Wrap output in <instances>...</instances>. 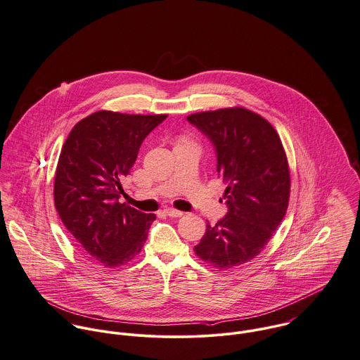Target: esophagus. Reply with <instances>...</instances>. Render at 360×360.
Returning <instances> with one entry per match:
<instances>
[{
	"mask_svg": "<svg viewBox=\"0 0 360 360\" xmlns=\"http://www.w3.org/2000/svg\"><path fill=\"white\" fill-rule=\"evenodd\" d=\"M165 214L169 217H181L184 213L179 210H175V209H165Z\"/></svg>",
	"mask_w": 360,
	"mask_h": 360,
	"instance_id": "esophagus-1",
	"label": "esophagus"
}]
</instances>
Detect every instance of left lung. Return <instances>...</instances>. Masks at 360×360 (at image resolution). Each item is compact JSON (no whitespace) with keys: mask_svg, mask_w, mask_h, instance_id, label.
<instances>
[{"mask_svg":"<svg viewBox=\"0 0 360 360\" xmlns=\"http://www.w3.org/2000/svg\"><path fill=\"white\" fill-rule=\"evenodd\" d=\"M188 122L213 144L226 182L227 213L195 245L196 255L219 269L255 258L286 214L290 172L282 141L262 116L230 108L189 115Z\"/></svg>","mask_w":360,"mask_h":360,"instance_id":"left-lung-1","label":"left lung"}]
</instances>
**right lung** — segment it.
<instances>
[{"instance_id":"1","label":"right lung","mask_w":360,"mask_h":360,"mask_svg":"<svg viewBox=\"0 0 360 360\" xmlns=\"http://www.w3.org/2000/svg\"><path fill=\"white\" fill-rule=\"evenodd\" d=\"M167 115H126L99 110L70 131L56 169L54 206L92 261L117 268L143 248L155 220L119 202L144 139Z\"/></svg>"}]
</instances>
